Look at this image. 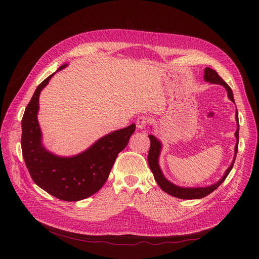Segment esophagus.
<instances>
[{
  "instance_id": "1",
  "label": "esophagus",
  "mask_w": 259,
  "mask_h": 259,
  "mask_svg": "<svg viewBox=\"0 0 259 259\" xmlns=\"http://www.w3.org/2000/svg\"><path fill=\"white\" fill-rule=\"evenodd\" d=\"M148 121H149V119H148L147 116H144V115L139 116L138 119H137V122H135V124H137V128H138L139 130L145 129L146 126L148 125Z\"/></svg>"
}]
</instances>
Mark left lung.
Returning <instances> with one entry per match:
<instances>
[{
  "label": "left lung",
  "instance_id": "left-lung-1",
  "mask_svg": "<svg viewBox=\"0 0 259 259\" xmlns=\"http://www.w3.org/2000/svg\"><path fill=\"white\" fill-rule=\"evenodd\" d=\"M203 79L210 84H217V85H222L226 88L227 93H228V98L230 99V101H232L234 104V98H233V92L231 90V88L229 87V85L226 83V81L219 75L215 70L211 69V68L207 67L205 68V74H203ZM235 119L237 122V130L235 131V138H236V145L234 147V157L232 162H231L230 167L226 170L225 174L223 175V178L213 185L211 186H207V187H181L175 185L173 183H171L170 181H168L164 173H162L160 167H159V162H158V158L160 155V151H161V143L159 140H157L154 135L150 134L149 135V139H150V150H149L148 153V164L149 167H150L153 175H154V180L156 181L157 185L159 186V188L165 191L166 193L178 197V198H182V199H198V198H202L207 195H209L210 193H212L214 190H216L219 188L224 181L227 179L228 174L230 173V171L232 170L234 161L236 158V154H237V150H238V140H239V122H238V112L236 110L235 112Z\"/></svg>",
  "mask_w": 259,
  "mask_h": 259
}]
</instances>
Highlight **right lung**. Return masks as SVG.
<instances>
[{
  "label": "right lung",
  "instance_id": "add662e5",
  "mask_svg": "<svg viewBox=\"0 0 259 259\" xmlns=\"http://www.w3.org/2000/svg\"><path fill=\"white\" fill-rule=\"evenodd\" d=\"M68 65L64 64L59 70ZM56 72L40 83L27 105L22 119V152L33 182L52 196L65 201L85 199L106 183L117 154L124 150L135 131V124L108 133L85 151L72 156H60L43 145L37 120L38 99Z\"/></svg>",
  "mask_w": 259,
  "mask_h": 259
}]
</instances>
